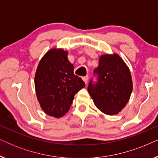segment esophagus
<instances>
[{
  "instance_id": "1",
  "label": "esophagus",
  "mask_w": 158,
  "mask_h": 158,
  "mask_svg": "<svg viewBox=\"0 0 158 158\" xmlns=\"http://www.w3.org/2000/svg\"><path fill=\"white\" fill-rule=\"evenodd\" d=\"M83 81L85 83V84H87L88 83V75L83 77Z\"/></svg>"
}]
</instances>
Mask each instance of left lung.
Instances as JSON below:
<instances>
[{
	"instance_id": "left-lung-1",
	"label": "left lung",
	"mask_w": 158,
	"mask_h": 158,
	"mask_svg": "<svg viewBox=\"0 0 158 158\" xmlns=\"http://www.w3.org/2000/svg\"><path fill=\"white\" fill-rule=\"evenodd\" d=\"M96 83L91 79L88 91L96 106L108 115L122 111L132 92V81L128 67L116 54L104 55L99 58L98 68L94 71Z\"/></svg>"
}]
</instances>
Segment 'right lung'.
Here are the masks:
<instances>
[{"mask_svg":"<svg viewBox=\"0 0 158 158\" xmlns=\"http://www.w3.org/2000/svg\"><path fill=\"white\" fill-rule=\"evenodd\" d=\"M74 66L68 59V52L52 49L44 55L36 69L34 84L43 111L55 118L69 111L74 96L85 87L81 77L74 74Z\"/></svg>","mask_w":158,"mask_h":158,"instance_id":"obj_1","label":"right lung"}]
</instances>
